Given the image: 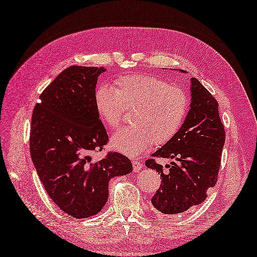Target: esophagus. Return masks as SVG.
Here are the masks:
<instances>
[{
	"mask_svg": "<svg viewBox=\"0 0 257 257\" xmlns=\"http://www.w3.org/2000/svg\"><path fill=\"white\" fill-rule=\"evenodd\" d=\"M142 169H143L142 162L133 160V170H134V172H139V171L142 170Z\"/></svg>",
	"mask_w": 257,
	"mask_h": 257,
	"instance_id": "esophagus-1",
	"label": "esophagus"
}]
</instances>
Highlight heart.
Returning <instances> with one entry per match:
<instances>
[{
	"label": "heart",
	"mask_w": 257,
	"mask_h": 257,
	"mask_svg": "<svg viewBox=\"0 0 257 257\" xmlns=\"http://www.w3.org/2000/svg\"><path fill=\"white\" fill-rule=\"evenodd\" d=\"M114 85L115 88L99 85L93 93L97 113L109 128L121 123L126 109H133V124L112 136V148L135 157L153 144L165 145L178 134L190 108V97L184 89L148 74L121 76Z\"/></svg>",
	"instance_id": "b5f03b06"
}]
</instances>
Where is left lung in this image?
I'll return each instance as SVG.
<instances>
[{
    "mask_svg": "<svg viewBox=\"0 0 257 257\" xmlns=\"http://www.w3.org/2000/svg\"><path fill=\"white\" fill-rule=\"evenodd\" d=\"M191 84V109L182 127L170 142L153 154L154 158L175 161L166 169L153 158L145 161L147 168L160 173L161 184L152 203L166 215L180 214L202 204L207 198L208 189L217 183L220 169L226 134L218 102L195 77Z\"/></svg>",
    "mask_w": 257,
    "mask_h": 257,
    "instance_id": "8db88e82",
    "label": "left lung"
}]
</instances>
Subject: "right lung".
I'll return each instance as SVG.
<instances>
[{
	"label": "right lung",
	"mask_w": 257,
	"mask_h": 257,
	"mask_svg": "<svg viewBox=\"0 0 257 257\" xmlns=\"http://www.w3.org/2000/svg\"><path fill=\"white\" fill-rule=\"evenodd\" d=\"M103 67L70 66L40 95L31 116L30 155L50 198L73 218L102 209L109 181L133 170L120 153L99 161L109 136L97 113L93 93Z\"/></svg>",
	"instance_id": "add662e5"
}]
</instances>
